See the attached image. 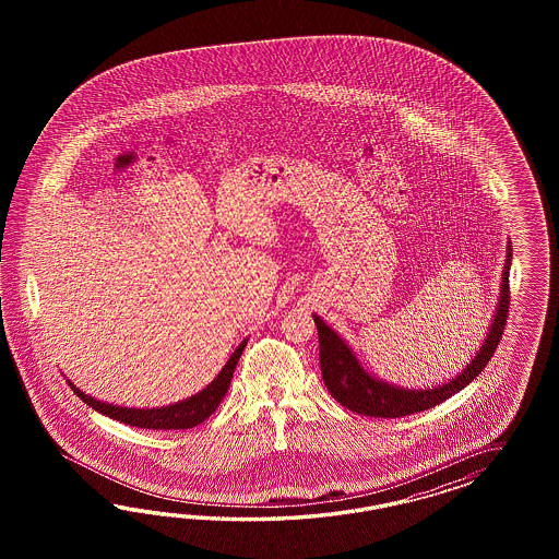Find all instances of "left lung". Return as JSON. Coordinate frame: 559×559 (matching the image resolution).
<instances>
[{
	"mask_svg": "<svg viewBox=\"0 0 559 559\" xmlns=\"http://www.w3.org/2000/svg\"><path fill=\"white\" fill-rule=\"evenodd\" d=\"M510 262H512V246L508 241L507 264L502 272V287H500V299L496 307V316L490 325L488 336L474 360L459 372L455 379L449 383H442L437 388H424V390H406L390 385L381 379H374L372 374L362 369L350 346L340 338L338 334L323 322L320 316H313V322L318 325L320 336V367H322L323 383L332 397L348 409L362 416L372 418H402L416 412H423L428 407L439 406L457 391L467 388L479 372L486 369L490 362L493 350L498 348V342L504 334L507 325L508 305H510V287H508V274H510Z\"/></svg>",
	"mask_w": 559,
	"mask_h": 559,
	"instance_id": "left-lung-1",
	"label": "left lung"
}]
</instances>
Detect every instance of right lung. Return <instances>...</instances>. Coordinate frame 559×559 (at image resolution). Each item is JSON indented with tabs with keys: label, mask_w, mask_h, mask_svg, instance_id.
<instances>
[{
	"label": "right lung",
	"mask_w": 559,
	"mask_h": 559,
	"mask_svg": "<svg viewBox=\"0 0 559 559\" xmlns=\"http://www.w3.org/2000/svg\"><path fill=\"white\" fill-rule=\"evenodd\" d=\"M248 340H243L234 355L229 356V360L225 362V367L221 369L219 374L204 388L199 391L197 395L182 400L178 404H171L166 407H152V409H136V407H122L112 406V404H104L94 400L92 395H87L82 390H78L71 381L73 393H78L80 400H84L85 404L94 407L96 412H100L104 416L117 420V423L127 424V426H136V428H152V430H185V428H192L197 424L204 423L221 404V400L225 397V393L231 385V377L236 371L237 360L243 353Z\"/></svg>",
	"instance_id": "add662e5"
}]
</instances>
